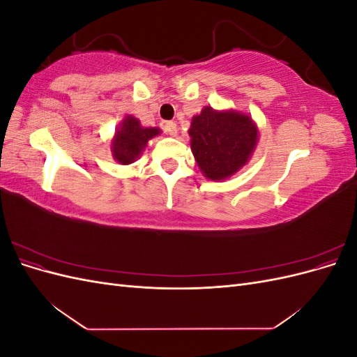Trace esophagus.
<instances>
[{
    "mask_svg": "<svg viewBox=\"0 0 357 357\" xmlns=\"http://www.w3.org/2000/svg\"><path fill=\"white\" fill-rule=\"evenodd\" d=\"M165 132L168 134V135H171V137H177V134H178V128H177V123L176 122H168V123H165Z\"/></svg>",
    "mask_w": 357,
    "mask_h": 357,
    "instance_id": "34e87169",
    "label": "esophagus"
}]
</instances>
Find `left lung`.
<instances>
[{"label":"left lung","mask_w":357,"mask_h":357,"mask_svg":"<svg viewBox=\"0 0 357 357\" xmlns=\"http://www.w3.org/2000/svg\"><path fill=\"white\" fill-rule=\"evenodd\" d=\"M189 135L192 153L202 174L219 181L247 164L259 132L248 114L204 107L198 116H193Z\"/></svg>","instance_id":"8db88e82"}]
</instances>
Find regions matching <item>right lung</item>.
I'll use <instances>...</instances> for the list:
<instances>
[{
    "label": "right lung",
    "instance_id": "obj_1",
    "mask_svg": "<svg viewBox=\"0 0 357 357\" xmlns=\"http://www.w3.org/2000/svg\"><path fill=\"white\" fill-rule=\"evenodd\" d=\"M159 134V128H144L137 117L126 116L114 134L112 142V155L119 164H132L143 153L149 139Z\"/></svg>",
    "mask_w": 357,
    "mask_h": 357
}]
</instances>
